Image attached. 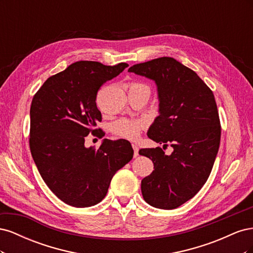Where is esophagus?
Returning a JSON list of instances; mask_svg holds the SVG:
<instances>
[{
    "instance_id": "1",
    "label": "esophagus",
    "mask_w": 253,
    "mask_h": 253,
    "mask_svg": "<svg viewBox=\"0 0 253 253\" xmlns=\"http://www.w3.org/2000/svg\"><path fill=\"white\" fill-rule=\"evenodd\" d=\"M132 147H133V149H134V157H137V156L139 155V153H138L139 149H138V147H137V144H135V143L132 144Z\"/></svg>"
}]
</instances>
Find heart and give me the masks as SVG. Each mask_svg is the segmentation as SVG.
I'll list each match as a JSON object with an SVG mask.
<instances>
[{"label": "heart", "mask_w": 253, "mask_h": 253, "mask_svg": "<svg viewBox=\"0 0 253 253\" xmlns=\"http://www.w3.org/2000/svg\"><path fill=\"white\" fill-rule=\"evenodd\" d=\"M127 87L128 89H144L150 94V87L147 85V84L141 83V82H137V81L129 82ZM143 127H144V122H142L141 120L132 119V118H120L113 124L112 131L115 135L121 137V138L134 140L138 138Z\"/></svg>", "instance_id": "b5f03b06"}]
</instances>
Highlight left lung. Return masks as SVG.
<instances>
[{
    "instance_id": "8db88e82",
    "label": "left lung",
    "mask_w": 253,
    "mask_h": 253,
    "mask_svg": "<svg viewBox=\"0 0 253 253\" xmlns=\"http://www.w3.org/2000/svg\"><path fill=\"white\" fill-rule=\"evenodd\" d=\"M128 72L157 84L159 113L148 132L150 139L174 149H141L154 171L141 180L149 205L171 210L191 200L212 171L220 142V121L213 91L197 74L171 57L135 64Z\"/></svg>"
}]
</instances>
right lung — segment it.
<instances>
[{
	"label": "right lung",
	"mask_w": 253,
	"mask_h": 253,
	"mask_svg": "<svg viewBox=\"0 0 253 253\" xmlns=\"http://www.w3.org/2000/svg\"><path fill=\"white\" fill-rule=\"evenodd\" d=\"M127 66L78 61L49 77L33 98L30 152L45 183L67 205L84 208L100 203L115 173L133 158L126 139H104L98 149L84 145L88 134L104 136L97 127L102 120L98 90Z\"/></svg>",
	"instance_id": "obj_1"
}]
</instances>
